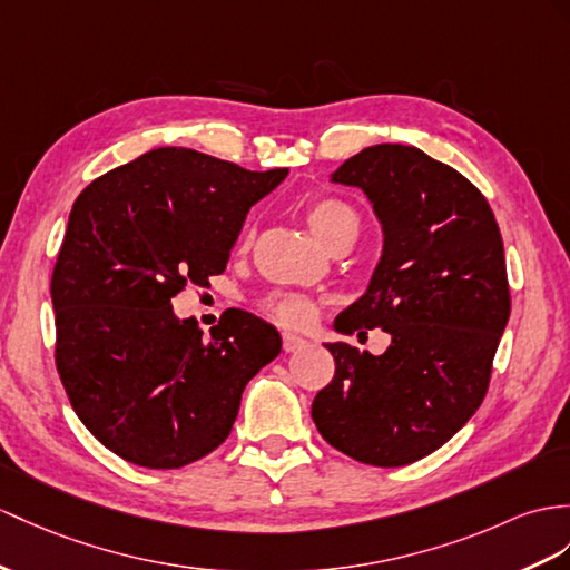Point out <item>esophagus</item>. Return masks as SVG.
Instances as JSON below:
<instances>
[{"label": "esophagus", "instance_id": "1", "mask_svg": "<svg viewBox=\"0 0 570 570\" xmlns=\"http://www.w3.org/2000/svg\"><path fill=\"white\" fill-rule=\"evenodd\" d=\"M283 351L285 353H295V351H299V348H304V345H307V341L304 338H299V336H295V333H283Z\"/></svg>", "mask_w": 570, "mask_h": 570}]
</instances>
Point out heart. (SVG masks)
<instances>
[{
	"mask_svg": "<svg viewBox=\"0 0 570 570\" xmlns=\"http://www.w3.org/2000/svg\"><path fill=\"white\" fill-rule=\"evenodd\" d=\"M304 217H307L312 232L326 246H333L345 237H357V232H360L357 213L341 198L324 196V198L312 200L307 205V210H304ZM252 239H254V227H246L244 237H242L244 252L252 246ZM261 307L273 318V322H277L281 326H287V328L309 326L318 312L316 299L309 295H299V293H273L261 302Z\"/></svg>",
	"mask_w": 570,
	"mask_h": 570,
	"instance_id": "1",
	"label": "heart"
}]
</instances>
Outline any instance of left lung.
I'll use <instances>...</instances> for the list:
<instances>
[{"label":"left lung","mask_w":570,"mask_h":570,"mask_svg":"<svg viewBox=\"0 0 570 570\" xmlns=\"http://www.w3.org/2000/svg\"><path fill=\"white\" fill-rule=\"evenodd\" d=\"M333 180L363 188L384 229L367 293L336 331L382 328L392 345L328 343L336 372L312 419L353 460L404 466L445 445L489 392L510 316L501 229L469 178L409 145L357 151Z\"/></svg>","instance_id":"8db88e82"}]
</instances>
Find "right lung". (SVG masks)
<instances>
[{
	"label": "right lung",
	"mask_w": 570,
	"mask_h": 570,
	"mask_svg": "<svg viewBox=\"0 0 570 570\" xmlns=\"http://www.w3.org/2000/svg\"><path fill=\"white\" fill-rule=\"evenodd\" d=\"M285 176L159 147L75 200L50 281L55 367L79 421L125 462L178 469L217 450L244 386L281 353L252 312L227 309L205 338L171 299L225 273L246 213Z\"/></svg>",
	"instance_id": "obj_1"
}]
</instances>
